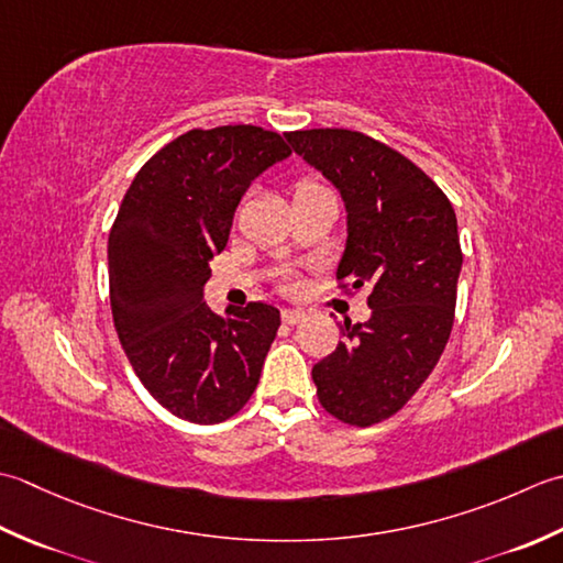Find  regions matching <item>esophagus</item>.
<instances>
[{
    "instance_id": "esophagus-1",
    "label": "esophagus",
    "mask_w": 563,
    "mask_h": 563,
    "mask_svg": "<svg viewBox=\"0 0 563 563\" xmlns=\"http://www.w3.org/2000/svg\"><path fill=\"white\" fill-rule=\"evenodd\" d=\"M306 318V313L301 311V308H284L282 311V320L286 325H296V323H301V320Z\"/></svg>"
}]
</instances>
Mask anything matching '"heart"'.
I'll return each instance as SVG.
<instances>
[{
	"label": "heart",
	"instance_id": "heart-1",
	"mask_svg": "<svg viewBox=\"0 0 563 563\" xmlns=\"http://www.w3.org/2000/svg\"><path fill=\"white\" fill-rule=\"evenodd\" d=\"M323 187L318 185V181H311V179H303L298 181L296 185V197H303V194H313V191H320Z\"/></svg>",
	"mask_w": 563,
	"mask_h": 563
}]
</instances>
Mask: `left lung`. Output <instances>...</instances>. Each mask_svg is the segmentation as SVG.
<instances>
[{
    "label": "left lung",
    "instance_id": "8db88e82",
    "mask_svg": "<svg viewBox=\"0 0 563 563\" xmlns=\"http://www.w3.org/2000/svg\"><path fill=\"white\" fill-rule=\"evenodd\" d=\"M291 151L338 189L347 213L338 279L369 289L366 323L313 366L318 400L350 426H374L408 404L450 340L462 272L450 199L408 157L347 129L286 133Z\"/></svg>",
    "mask_w": 563,
    "mask_h": 563
}]
</instances>
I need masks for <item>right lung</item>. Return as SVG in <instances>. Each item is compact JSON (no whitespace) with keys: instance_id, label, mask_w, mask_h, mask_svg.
Returning a JSON list of instances; mask_svg holds the SVG:
<instances>
[{"instance_id":"1","label":"right lung","mask_w":563,"mask_h":563,"mask_svg":"<svg viewBox=\"0 0 563 563\" xmlns=\"http://www.w3.org/2000/svg\"><path fill=\"white\" fill-rule=\"evenodd\" d=\"M291 155L257 125L194 129L137 172L109 235L111 313L133 372L172 416L211 426L243 408L282 325L269 303L203 301L209 262L252 181Z\"/></svg>"}]
</instances>
